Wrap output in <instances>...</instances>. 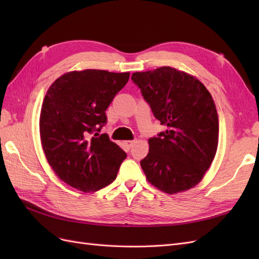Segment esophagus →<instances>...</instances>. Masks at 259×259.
<instances>
[{
	"label": "esophagus",
	"mask_w": 259,
	"mask_h": 259,
	"mask_svg": "<svg viewBox=\"0 0 259 259\" xmlns=\"http://www.w3.org/2000/svg\"><path fill=\"white\" fill-rule=\"evenodd\" d=\"M134 140H128V142H125V146H126L127 149H131L133 147V145H134Z\"/></svg>",
	"instance_id": "obj_1"
}]
</instances>
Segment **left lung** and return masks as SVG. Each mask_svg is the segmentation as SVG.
Masks as SVG:
<instances>
[{
    "instance_id": "8db88e82",
    "label": "left lung",
    "mask_w": 259,
    "mask_h": 259,
    "mask_svg": "<svg viewBox=\"0 0 259 259\" xmlns=\"http://www.w3.org/2000/svg\"><path fill=\"white\" fill-rule=\"evenodd\" d=\"M132 80L165 131L149 138L140 161L149 183L169 194L201 182L218 145V114L213 98L197 77L161 67L135 72Z\"/></svg>"
}]
</instances>
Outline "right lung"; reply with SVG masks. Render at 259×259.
Instances as JSON below:
<instances>
[{
	"label": "right lung",
	"mask_w": 259,
	"mask_h": 259,
	"mask_svg": "<svg viewBox=\"0 0 259 259\" xmlns=\"http://www.w3.org/2000/svg\"><path fill=\"white\" fill-rule=\"evenodd\" d=\"M128 79V72L72 71L46 93L40 115L43 150L55 173L75 189L97 191L111 184L126 158L99 133L107 123V108Z\"/></svg>",
	"instance_id": "add662e5"
}]
</instances>
